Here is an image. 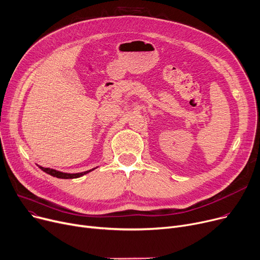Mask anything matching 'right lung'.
Returning <instances> with one entry per match:
<instances>
[{"label":"right lung","mask_w":260,"mask_h":260,"mask_svg":"<svg viewBox=\"0 0 260 260\" xmlns=\"http://www.w3.org/2000/svg\"><path fill=\"white\" fill-rule=\"evenodd\" d=\"M40 169L43 170L44 172H46L47 174L51 175V176H54V177H57V178H78V177H81L87 173H89L90 171L92 170H89V171H85V172H82V173H73V174H70V173H63V172H59V171H56L54 169H50V168H44V167H40Z\"/></svg>","instance_id":"add662e5"}]
</instances>
